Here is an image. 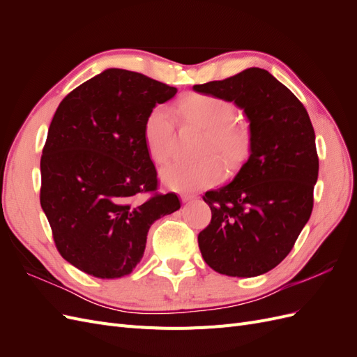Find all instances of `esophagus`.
<instances>
[{"label":"esophagus","mask_w":357,"mask_h":357,"mask_svg":"<svg viewBox=\"0 0 357 357\" xmlns=\"http://www.w3.org/2000/svg\"><path fill=\"white\" fill-rule=\"evenodd\" d=\"M197 199V197H193V195H181V201L183 202H192V201H195Z\"/></svg>","instance_id":"34e87169"}]
</instances>
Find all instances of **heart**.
I'll list each match as a JSON object with an SVG mask.
<instances>
[{"instance_id": "b5f03b06", "label": "heart", "mask_w": 357, "mask_h": 357, "mask_svg": "<svg viewBox=\"0 0 357 357\" xmlns=\"http://www.w3.org/2000/svg\"><path fill=\"white\" fill-rule=\"evenodd\" d=\"M186 121L207 129L198 162H171L160 169L164 185L180 193L208 189L223 178L222 156L229 167L240 165L250 152V134L235 122V107L220 96L195 93L180 104ZM176 121L167 105H156L146 116L143 139L149 156L156 164L167 162L174 150Z\"/></svg>"}]
</instances>
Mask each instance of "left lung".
I'll list each match as a JSON object with an SVG mask.
<instances>
[{"mask_svg":"<svg viewBox=\"0 0 357 357\" xmlns=\"http://www.w3.org/2000/svg\"><path fill=\"white\" fill-rule=\"evenodd\" d=\"M193 91L234 102L250 123L245 164L202 197L211 222L198 235L201 255L223 275L265 274L289 255L312 211L319 158L310 116L283 83L256 67Z\"/></svg>","mask_w":357,"mask_h":357,"instance_id":"obj_1","label":"left lung"}]
</instances>
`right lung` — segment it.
I'll use <instances>...</instances> for the list:
<instances>
[{"instance_id": "add662e5", "label": "right lung", "mask_w": 357, "mask_h": 357, "mask_svg": "<svg viewBox=\"0 0 357 357\" xmlns=\"http://www.w3.org/2000/svg\"><path fill=\"white\" fill-rule=\"evenodd\" d=\"M176 93L144 74L107 68L59 104L40 162V202L61 256L80 271L131 274L150 226L180 208L176 193L149 195L158 178L143 139L149 112Z\"/></svg>"}]
</instances>
